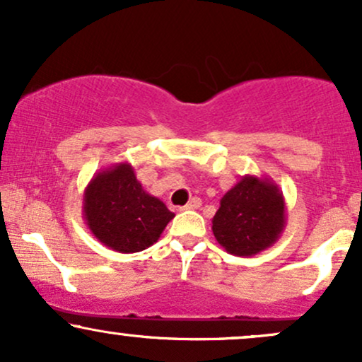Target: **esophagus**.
Returning <instances> with one entry per match:
<instances>
[{"instance_id": "obj_1", "label": "esophagus", "mask_w": 362, "mask_h": 362, "mask_svg": "<svg viewBox=\"0 0 362 362\" xmlns=\"http://www.w3.org/2000/svg\"><path fill=\"white\" fill-rule=\"evenodd\" d=\"M201 204H202L201 199H199V197H192L189 202H187V204H185L184 207H180V209H197V207H201Z\"/></svg>"}]
</instances>
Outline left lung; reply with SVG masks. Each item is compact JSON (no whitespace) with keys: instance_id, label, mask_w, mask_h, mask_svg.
<instances>
[{"instance_id":"obj_1","label":"left lung","mask_w":362,"mask_h":362,"mask_svg":"<svg viewBox=\"0 0 362 362\" xmlns=\"http://www.w3.org/2000/svg\"><path fill=\"white\" fill-rule=\"evenodd\" d=\"M286 226L284 195L271 178L245 175L223 195L213 233L228 253L253 257L279 240Z\"/></svg>"}]
</instances>
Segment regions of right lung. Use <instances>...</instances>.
Instances as JSON below:
<instances>
[{
  "mask_svg": "<svg viewBox=\"0 0 362 362\" xmlns=\"http://www.w3.org/2000/svg\"><path fill=\"white\" fill-rule=\"evenodd\" d=\"M83 218L98 242L120 253L146 250L175 218L143 189L127 161L100 170L85 187Z\"/></svg>",
  "mask_w": 362,
  "mask_h": 362,
  "instance_id": "1",
  "label": "right lung"
}]
</instances>
